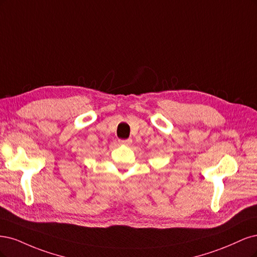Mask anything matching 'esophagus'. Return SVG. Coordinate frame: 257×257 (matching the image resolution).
I'll list each match as a JSON object with an SVG mask.
<instances>
[{"instance_id":"obj_1","label":"esophagus","mask_w":257,"mask_h":257,"mask_svg":"<svg viewBox=\"0 0 257 257\" xmlns=\"http://www.w3.org/2000/svg\"><path fill=\"white\" fill-rule=\"evenodd\" d=\"M118 143L121 145H130L132 143V140L131 139H127V140H119Z\"/></svg>"}]
</instances>
